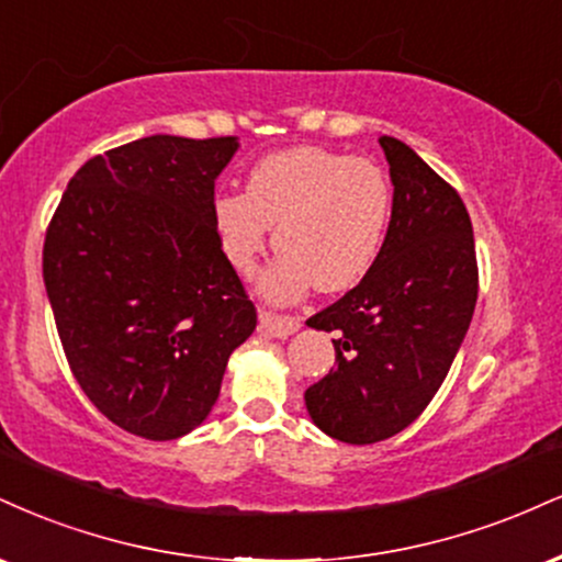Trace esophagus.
Listing matches in <instances>:
<instances>
[{
	"mask_svg": "<svg viewBox=\"0 0 562 562\" xmlns=\"http://www.w3.org/2000/svg\"><path fill=\"white\" fill-rule=\"evenodd\" d=\"M259 327L263 329V333L272 335V337H288V335L299 333L301 322L295 319V316L274 314V311L261 308V311H259Z\"/></svg>",
	"mask_w": 562,
	"mask_h": 562,
	"instance_id": "1",
	"label": "esophagus"
}]
</instances>
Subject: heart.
Instances as JSON below:
<instances>
[{"mask_svg":"<svg viewBox=\"0 0 562 562\" xmlns=\"http://www.w3.org/2000/svg\"><path fill=\"white\" fill-rule=\"evenodd\" d=\"M220 248L235 272L251 274L274 227L280 256L261 280L272 301H295L314 285L340 293L380 259L392 222V186L376 161L322 146L261 159L246 193L212 204Z\"/></svg>","mask_w":562,"mask_h":562,"instance_id":"1","label":"heart"}]
</instances>
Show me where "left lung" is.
<instances>
[{"label":"left lung","mask_w":562,"mask_h":562,"mask_svg":"<svg viewBox=\"0 0 562 562\" xmlns=\"http://www.w3.org/2000/svg\"><path fill=\"white\" fill-rule=\"evenodd\" d=\"M392 222L371 272L306 322L335 333V369L306 390L314 424L371 445L422 416L476 308L474 229L461 195L414 148L382 135Z\"/></svg>","instance_id":"1"}]
</instances>
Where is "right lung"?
<instances>
[{"instance_id":"add662e5","label":"right lung","mask_w":562,"mask_h":562,"mask_svg":"<svg viewBox=\"0 0 562 562\" xmlns=\"http://www.w3.org/2000/svg\"><path fill=\"white\" fill-rule=\"evenodd\" d=\"M238 140L148 135L88 159L44 240V285L88 401L144 439H178L220 397L256 306L216 238L214 180Z\"/></svg>"}]
</instances>
